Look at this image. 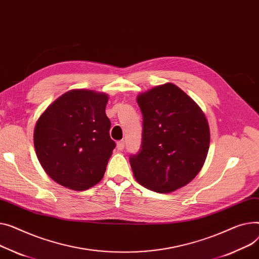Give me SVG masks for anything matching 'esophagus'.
<instances>
[{"mask_svg": "<svg viewBox=\"0 0 259 259\" xmlns=\"http://www.w3.org/2000/svg\"><path fill=\"white\" fill-rule=\"evenodd\" d=\"M116 148H117V150L122 151V150L125 148V142H124V141H119V142H117V144H116Z\"/></svg>", "mask_w": 259, "mask_h": 259, "instance_id": "34e87169", "label": "esophagus"}]
</instances>
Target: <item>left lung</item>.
<instances>
[{
  "label": "left lung",
  "mask_w": 259,
  "mask_h": 259,
  "mask_svg": "<svg viewBox=\"0 0 259 259\" xmlns=\"http://www.w3.org/2000/svg\"><path fill=\"white\" fill-rule=\"evenodd\" d=\"M143 116L141 152L130 157L135 180L168 194L188 184L204 165L210 131L203 110L173 83L157 85L136 98Z\"/></svg>",
  "instance_id": "left-lung-1"
}]
</instances>
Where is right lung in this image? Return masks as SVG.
I'll list each match as a JSON object with an SVG mask.
<instances>
[{"label":"right lung","instance_id":"right-lung-1","mask_svg":"<svg viewBox=\"0 0 259 259\" xmlns=\"http://www.w3.org/2000/svg\"><path fill=\"white\" fill-rule=\"evenodd\" d=\"M108 95L72 90L57 98L38 117L33 141L46 173L72 191H86L105 174L115 143L105 109Z\"/></svg>","mask_w":259,"mask_h":259}]
</instances>
